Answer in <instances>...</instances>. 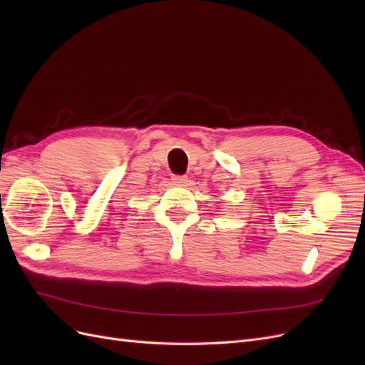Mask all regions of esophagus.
Returning a JSON list of instances; mask_svg holds the SVG:
<instances>
[{
	"instance_id": "34e87169",
	"label": "esophagus",
	"mask_w": 365,
	"mask_h": 365,
	"mask_svg": "<svg viewBox=\"0 0 365 365\" xmlns=\"http://www.w3.org/2000/svg\"><path fill=\"white\" fill-rule=\"evenodd\" d=\"M172 180H173V182H175L176 185H185V184H187V180H189V178H187L185 175H175Z\"/></svg>"
}]
</instances>
